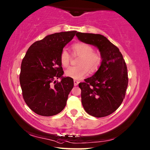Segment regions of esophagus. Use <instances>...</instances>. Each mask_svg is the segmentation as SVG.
Instances as JSON below:
<instances>
[{
  "mask_svg": "<svg viewBox=\"0 0 150 150\" xmlns=\"http://www.w3.org/2000/svg\"><path fill=\"white\" fill-rule=\"evenodd\" d=\"M79 83V81H76V80H74V85L75 86H77Z\"/></svg>",
  "mask_w": 150,
  "mask_h": 150,
  "instance_id": "34e87169",
  "label": "esophagus"
}]
</instances>
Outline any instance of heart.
Instances as JSON below:
<instances>
[{"instance_id": "heart-1", "label": "heart", "mask_w": 150, "mask_h": 150, "mask_svg": "<svg viewBox=\"0 0 150 150\" xmlns=\"http://www.w3.org/2000/svg\"><path fill=\"white\" fill-rule=\"evenodd\" d=\"M72 50L75 56H80L77 63L79 66L68 67L65 71L67 77L80 80L88 75V69L92 73L98 69L102 64V57L99 52L94 51L92 45L85 42H78L73 45ZM59 60L64 67H67L69 64L71 56L66 49L61 52Z\"/></svg>"}]
</instances>
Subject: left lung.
I'll return each mask as SVG.
<instances>
[{"mask_svg":"<svg viewBox=\"0 0 150 150\" xmlns=\"http://www.w3.org/2000/svg\"><path fill=\"white\" fill-rule=\"evenodd\" d=\"M76 35L81 41L96 47L102 57L96 73L79 84L83 106L95 117L108 116L117 110L125 98L129 82L126 63L119 49L105 37L79 32Z\"/></svg>","mask_w":150,"mask_h":150,"instance_id":"1","label":"left lung"}]
</instances>
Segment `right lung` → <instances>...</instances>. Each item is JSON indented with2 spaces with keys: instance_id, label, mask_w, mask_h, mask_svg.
<instances>
[{
  "instance_id": "1",
  "label": "right lung",
  "mask_w": 150,
  "mask_h": 150,
  "mask_svg": "<svg viewBox=\"0 0 150 150\" xmlns=\"http://www.w3.org/2000/svg\"><path fill=\"white\" fill-rule=\"evenodd\" d=\"M76 31L56 33L34 42L27 51L21 65L20 83L24 101L35 113L57 115L66 105L74 83L63 77L59 56L73 39ZM62 78L60 82L56 79Z\"/></svg>"
}]
</instances>
